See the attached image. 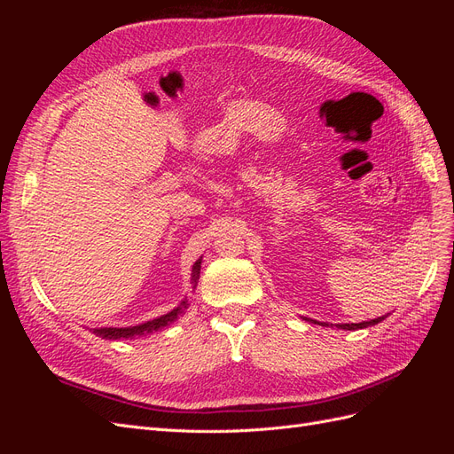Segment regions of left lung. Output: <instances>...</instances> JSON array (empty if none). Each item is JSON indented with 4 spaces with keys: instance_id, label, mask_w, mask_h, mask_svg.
Segmentation results:
<instances>
[{
    "instance_id": "8db88e82",
    "label": "left lung",
    "mask_w": 454,
    "mask_h": 454,
    "mask_svg": "<svg viewBox=\"0 0 454 454\" xmlns=\"http://www.w3.org/2000/svg\"><path fill=\"white\" fill-rule=\"evenodd\" d=\"M388 314H384V316H379V318H375V320H369V322H360V324H337V327L339 329H348V332H352V329H364V327H369V325H375V324H379V322H382L384 318H387ZM305 320H309V322H312V324H320V322H316V320H310V318H305ZM322 325H329V324H322Z\"/></svg>"
}]
</instances>
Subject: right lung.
I'll return each instance as SVG.
<instances>
[{"label": "right lung", "instance_id": "add662e5", "mask_svg": "<svg viewBox=\"0 0 454 454\" xmlns=\"http://www.w3.org/2000/svg\"><path fill=\"white\" fill-rule=\"evenodd\" d=\"M200 261L202 259H197L195 265H193V272H191V284H193V287L197 286L199 282V277H200ZM189 301L184 299L180 305H177L174 310L167 312L159 316V318L155 320H149L145 324H138V325H130V327H96L92 329L94 335H98L102 339H134V337H142V335H147V333H153V332H159V329L167 327L168 324L176 322L180 316L184 314V310L187 309Z\"/></svg>", "mask_w": 454, "mask_h": 454}]
</instances>
